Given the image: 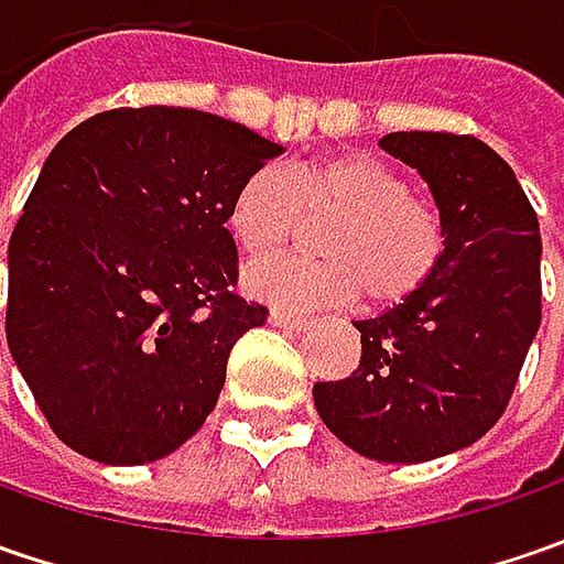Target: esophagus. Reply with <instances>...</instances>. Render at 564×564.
<instances>
[{
	"mask_svg": "<svg viewBox=\"0 0 564 564\" xmlns=\"http://www.w3.org/2000/svg\"><path fill=\"white\" fill-rule=\"evenodd\" d=\"M270 323L272 326H279V329H292V333H297V329H304V326H307V319H304V316L292 314V311H285V307H272Z\"/></svg>",
	"mask_w": 564,
	"mask_h": 564,
	"instance_id": "1",
	"label": "esophagus"
}]
</instances>
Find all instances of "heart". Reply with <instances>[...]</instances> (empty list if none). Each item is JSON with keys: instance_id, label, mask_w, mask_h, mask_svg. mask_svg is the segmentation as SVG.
Returning <instances> with one entry per match:
<instances>
[{"instance_id": "obj_1", "label": "heart", "mask_w": 564, "mask_h": 564, "mask_svg": "<svg viewBox=\"0 0 564 564\" xmlns=\"http://www.w3.org/2000/svg\"><path fill=\"white\" fill-rule=\"evenodd\" d=\"M301 213H338L323 231L319 260H279L257 267L248 289L292 307H338L367 292L392 307L430 285L445 257V226L436 206L408 194L389 163L370 153H333L250 172L226 213L228 235L253 260L275 257L292 241Z\"/></svg>"}]
</instances>
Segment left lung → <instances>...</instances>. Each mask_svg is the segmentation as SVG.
<instances>
[{
    "mask_svg": "<svg viewBox=\"0 0 564 564\" xmlns=\"http://www.w3.org/2000/svg\"><path fill=\"white\" fill-rule=\"evenodd\" d=\"M445 226L430 285L358 319L351 377L316 382L323 423L373 462L417 465L477 443L509 408L540 329V223L509 163L470 134L395 131Z\"/></svg>",
    "mask_w": 564,
    "mask_h": 564,
    "instance_id": "8db88e82",
    "label": "left lung"
}]
</instances>
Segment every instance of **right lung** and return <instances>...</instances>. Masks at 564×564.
Segmentation results:
<instances>
[{"instance_id":"add662e5","label":"right lung","mask_w":564,"mask_h":564,"mask_svg":"<svg viewBox=\"0 0 564 564\" xmlns=\"http://www.w3.org/2000/svg\"><path fill=\"white\" fill-rule=\"evenodd\" d=\"M279 153L182 106L109 109L55 143L11 231L6 336L68 448L147 465L204 426L270 314L235 292L228 204Z\"/></svg>"}]
</instances>
